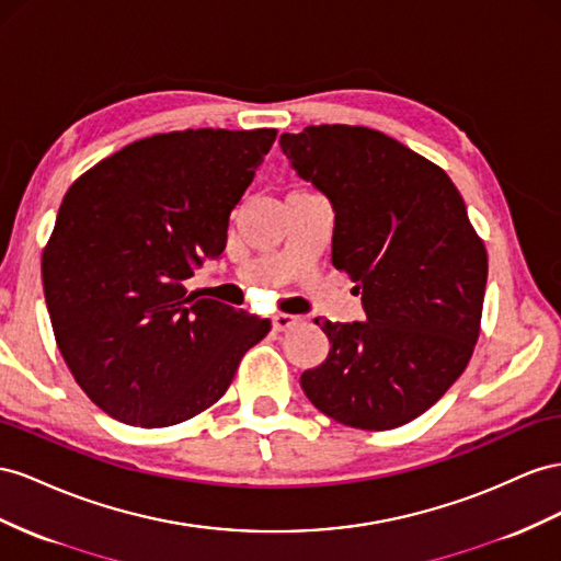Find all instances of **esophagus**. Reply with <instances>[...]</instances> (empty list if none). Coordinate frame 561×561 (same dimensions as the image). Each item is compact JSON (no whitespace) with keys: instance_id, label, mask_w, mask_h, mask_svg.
<instances>
[{"instance_id":"1","label":"esophagus","mask_w":561,"mask_h":561,"mask_svg":"<svg viewBox=\"0 0 561 561\" xmlns=\"http://www.w3.org/2000/svg\"><path fill=\"white\" fill-rule=\"evenodd\" d=\"M301 321L299 316H293V313H276L274 318H271V323H274V330L283 332V330H290L293 325H297Z\"/></svg>"}]
</instances>
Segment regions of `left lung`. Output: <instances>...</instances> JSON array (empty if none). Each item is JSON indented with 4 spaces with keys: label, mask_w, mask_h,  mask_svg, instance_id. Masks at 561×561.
Segmentation results:
<instances>
[{
    "label": "left lung",
    "mask_w": 561,
    "mask_h": 561,
    "mask_svg": "<svg viewBox=\"0 0 561 561\" xmlns=\"http://www.w3.org/2000/svg\"><path fill=\"white\" fill-rule=\"evenodd\" d=\"M280 150L330 201L332 264L356 283L366 311V321L321 323L330 352L301 373V389L342 425L401 427L467 368L486 250L448 174L382 131L307 127L280 134Z\"/></svg>",
    "instance_id": "8db88e82"
}]
</instances>
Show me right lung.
I'll use <instances>...</instances> for the list:
<instances>
[{
	"mask_svg": "<svg viewBox=\"0 0 561 561\" xmlns=\"http://www.w3.org/2000/svg\"><path fill=\"white\" fill-rule=\"evenodd\" d=\"M276 129H186L117 150L64 203L42 280L58 350L103 413L170 427L229 389L268 318L188 293L226 248L236 205Z\"/></svg>",
	"mask_w": 561,
	"mask_h": 561,
	"instance_id": "1",
	"label": "right lung"
}]
</instances>
